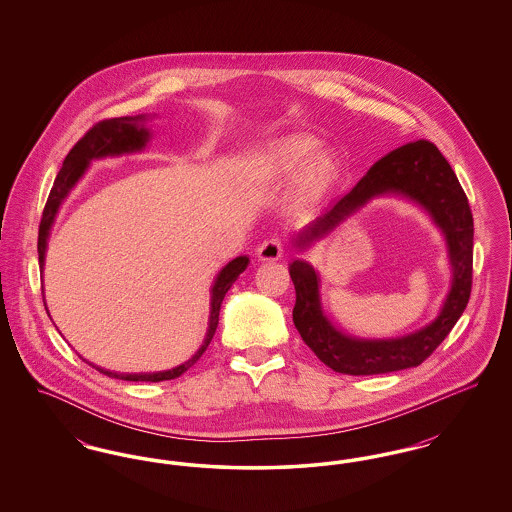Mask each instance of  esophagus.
<instances>
[{
	"label": "esophagus",
	"mask_w": 512,
	"mask_h": 512,
	"mask_svg": "<svg viewBox=\"0 0 512 512\" xmlns=\"http://www.w3.org/2000/svg\"><path fill=\"white\" fill-rule=\"evenodd\" d=\"M259 261H278L282 257V244L278 238H268L255 251Z\"/></svg>",
	"instance_id": "34e87169"
}]
</instances>
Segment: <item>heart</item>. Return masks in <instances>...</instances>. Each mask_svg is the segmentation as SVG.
Instances as JSON below:
<instances>
[{"label": "heart", "mask_w": 512, "mask_h": 512, "mask_svg": "<svg viewBox=\"0 0 512 512\" xmlns=\"http://www.w3.org/2000/svg\"><path fill=\"white\" fill-rule=\"evenodd\" d=\"M317 140L303 136H286L255 155V165L270 180L297 182L299 194L311 201L330 194L343 176L340 157L332 151H317Z\"/></svg>", "instance_id": "1"}]
</instances>
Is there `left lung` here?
Listing matches in <instances>:
<instances>
[{"mask_svg": "<svg viewBox=\"0 0 512 512\" xmlns=\"http://www.w3.org/2000/svg\"><path fill=\"white\" fill-rule=\"evenodd\" d=\"M384 195L413 201L438 226L447 245L451 288L438 317L430 324L395 338H359L332 324L322 307L318 270L303 259H295L290 265L295 286L293 324L318 359L341 374H386L420 365L447 338L470 297L472 213L451 165L438 147L426 140L397 147L374 163L349 194L293 236V245L299 251H307L366 203Z\"/></svg>", "mask_w": 512, "mask_h": 512, "instance_id": "8db88e82", "label": "left lung"}]
</instances>
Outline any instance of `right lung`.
Here are the masks:
<instances>
[{"label": "right lung", "mask_w": 512, "mask_h": 512, "mask_svg": "<svg viewBox=\"0 0 512 512\" xmlns=\"http://www.w3.org/2000/svg\"><path fill=\"white\" fill-rule=\"evenodd\" d=\"M147 121H149V117H146V115H136V117H119V119H107V121L98 122L69 151V155L63 161L61 171L57 172V178H55L53 188L49 192L48 203H46V209H44V215H42V222H40L38 261H40L42 274H44V265H46L49 232H51V226L55 222V217H57L63 201L67 199V195L71 194L76 182L84 176V172L88 171L92 161L144 151L147 142L151 140V130L146 126ZM247 265H249V257L240 255L236 259H232L228 265L220 268L219 274L215 276V282L211 286V313H209L207 334H205V340L201 343V347L195 351L186 363L169 368V370H159V372H113V370L94 365L86 359L84 361L88 365L94 366L99 372L111 376V378L128 380V382H163V380L178 378L188 368H192L199 361V357L205 353V349L209 347V343L217 332V326H219L222 299H224L226 292L232 288V284L238 280V276L247 268ZM44 305H46V301H44ZM46 311H48V307H46Z\"/></svg>", "instance_id": "obj_1"}]
</instances>
